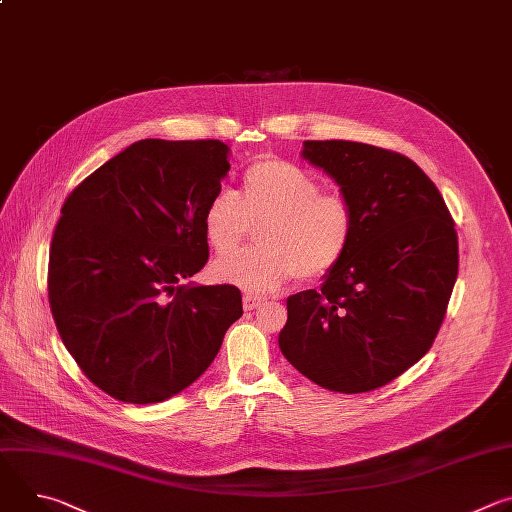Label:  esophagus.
Returning a JSON list of instances; mask_svg holds the SVG:
<instances>
[{
	"mask_svg": "<svg viewBox=\"0 0 512 512\" xmlns=\"http://www.w3.org/2000/svg\"><path fill=\"white\" fill-rule=\"evenodd\" d=\"M263 304H265V300L255 298V296H245V298H243V308H245L247 312L257 310V308H259V306H263Z\"/></svg>",
	"mask_w": 512,
	"mask_h": 512,
	"instance_id": "1",
	"label": "esophagus"
}]
</instances>
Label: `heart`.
I'll return each mask as SVG.
<instances>
[{
  "mask_svg": "<svg viewBox=\"0 0 512 512\" xmlns=\"http://www.w3.org/2000/svg\"><path fill=\"white\" fill-rule=\"evenodd\" d=\"M264 225L262 249L216 261V281L237 285L249 294H271L289 279H320L346 257L356 210L342 192H324L308 170L261 158L243 174L241 194L216 190L204 210V237L218 257L236 252L251 226Z\"/></svg>",
  "mask_w": 512,
  "mask_h": 512,
  "instance_id": "obj_1",
  "label": "heart"
}]
</instances>
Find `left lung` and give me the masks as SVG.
Here are the masks:
<instances>
[{
	"mask_svg": "<svg viewBox=\"0 0 512 512\" xmlns=\"http://www.w3.org/2000/svg\"><path fill=\"white\" fill-rule=\"evenodd\" d=\"M302 158L322 168L356 210L342 263L320 289L287 298L279 348L316 385L375 391L431 348L458 277L450 210L409 158L369 143L304 141Z\"/></svg>",
	"mask_w": 512,
	"mask_h": 512,
	"instance_id": "obj_1",
	"label": "left lung"
}]
</instances>
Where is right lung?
Masks as SVG:
<instances>
[{"instance_id":"obj_1","label":"right lung","mask_w":512,"mask_h":512,"mask_svg":"<svg viewBox=\"0 0 512 512\" xmlns=\"http://www.w3.org/2000/svg\"><path fill=\"white\" fill-rule=\"evenodd\" d=\"M229 170L218 139H141L64 200L48 302L70 356L113 399L178 395L243 316L239 287L184 283L208 261L202 218Z\"/></svg>"}]
</instances>
